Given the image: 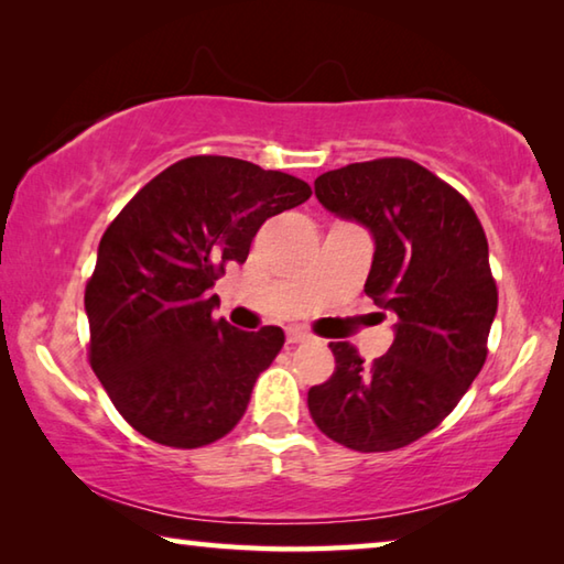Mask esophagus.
<instances>
[{"label": "esophagus", "mask_w": 564, "mask_h": 564, "mask_svg": "<svg viewBox=\"0 0 564 564\" xmlns=\"http://www.w3.org/2000/svg\"><path fill=\"white\" fill-rule=\"evenodd\" d=\"M285 338H289L291 346H299V343H308L313 336H311V333L301 330V328H291L289 333H285Z\"/></svg>", "instance_id": "esophagus-1"}]
</instances>
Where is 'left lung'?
<instances>
[{
  "instance_id": "obj_1",
  "label": "left lung",
  "mask_w": 564,
  "mask_h": 564,
  "mask_svg": "<svg viewBox=\"0 0 564 564\" xmlns=\"http://www.w3.org/2000/svg\"><path fill=\"white\" fill-rule=\"evenodd\" d=\"M313 188L326 212L373 236L366 293L395 316V338L370 366L350 343H330L336 370L308 390L311 417L350 451H398L441 425L488 356V238L473 206L410 159L326 171Z\"/></svg>"
}]
</instances>
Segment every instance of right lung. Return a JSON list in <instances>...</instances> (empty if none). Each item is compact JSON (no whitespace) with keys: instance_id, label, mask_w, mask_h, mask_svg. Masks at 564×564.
<instances>
[{"instance_id":"add662e5","label":"right lung","mask_w":564,"mask_h":564,"mask_svg":"<svg viewBox=\"0 0 564 564\" xmlns=\"http://www.w3.org/2000/svg\"><path fill=\"white\" fill-rule=\"evenodd\" d=\"M305 181L231 156L161 171L101 236L84 293L91 368L149 441L202 447L243 417L283 330L214 321V281L243 263L265 218L303 204Z\"/></svg>"}]
</instances>
